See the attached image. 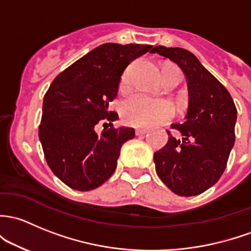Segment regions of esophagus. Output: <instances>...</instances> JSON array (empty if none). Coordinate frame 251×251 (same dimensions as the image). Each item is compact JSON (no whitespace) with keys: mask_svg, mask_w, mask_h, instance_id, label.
<instances>
[{"mask_svg":"<svg viewBox=\"0 0 251 251\" xmlns=\"http://www.w3.org/2000/svg\"><path fill=\"white\" fill-rule=\"evenodd\" d=\"M148 132H149V131H148L147 128H137L136 130L137 136H143V134H146Z\"/></svg>","mask_w":251,"mask_h":251,"instance_id":"obj_1","label":"esophagus"}]
</instances>
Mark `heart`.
<instances>
[{
  "instance_id": "heart-1",
  "label": "heart",
  "mask_w": 251,
  "mask_h": 251,
  "mask_svg": "<svg viewBox=\"0 0 251 251\" xmlns=\"http://www.w3.org/2000/svg\"><path fill=\"white\" fill-rule=\"evenodd\" d=\"M174 71L179 72L176 66H167L162 70L163 72ZM131 70H127L123 75V85H126L130 80ZM174 107L167 100H154L148 97L142 92H137L128 97L124 102L121 108V117L128 125L133 126H151L172 118Z\"/></svg>"
}]
</instances>
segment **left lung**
Wrapping results in <instances>:
<instances>
[{"mask_svg": "<svg viewBox=\"0 0 251 251\" xmlns=\"http://www.w3.org/2000/svg\"><path fill=\"white\" fill-rule=\"evenodd\" d=\"M184 72L189 108L185 120L171 127L181 134L154 154L157 176L179 196H196L212 188L227 165L234 144L237 108L230 92L189 50L157 46L152 49Z\"/></svg>", "mask_w": 251, "mask_h": 251, "instance_id": "8db88e82", "label": "left lung"}]
</instances>
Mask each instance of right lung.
I'll return each mask as SVG.
<instances>
[{"mask_svg": "<svg viewBox=\"0 0 251 251\" xmlns=\"http://www.w3.org/2000/svg\"><path fill=\"white\" fill-rule=\"evenodd\" d=\"M148 44L104 43L66 68L44 95L39 141L52 173L70 188L89 191L101 186L117 168L120 149L134 137L132 127H113L121 75L146 52ZM111 127L94 131L100 121Z\"/></svg>", "mask_w": 251, "mask_h": 251, "instance_id": "obj_1", "label": "right lung"}]
</instances>
